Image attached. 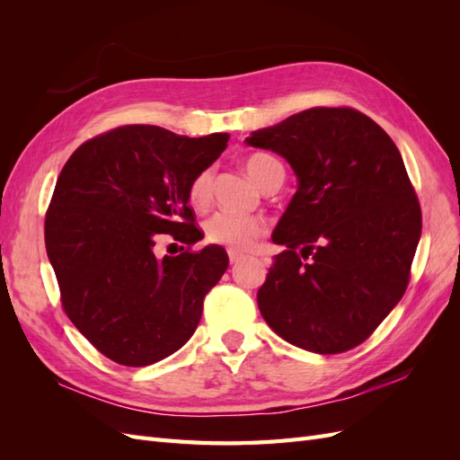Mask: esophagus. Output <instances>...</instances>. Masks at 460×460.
I'll list each match as a JSON object with an SVG mask.
<instances>
[{"mask_svg": "<svg viewBox=\"0 0 460 460\" xmlns=\"http://www.w3.org/2000/svg\"><path fill=\"white\" fill-rule=\"evenodd\" d=\"M228 257H230V262H232V264H235V262H240V261L243 259V253H238V252H234V249H230V252H228Z\"/></svg>", "mask_w": 460, "mask_h": 460, "instance_id": "obj_1", "label": "esophagus"}]
</instances>
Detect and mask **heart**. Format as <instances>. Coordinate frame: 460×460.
Segmentation results:
<instances>
[{
	"label": "heart",
	"instance_id": "heart-1",
	"mask_svg": "<svg viewBox=\"0 0 460 460\" xmlns=\"http://www.w3.org/2000/svg\"><path fill=\"white\" fill-rule=\"evenodd\" d=\"M274 157L267 153H255V155L247 157L245 161V172L253 180L257 186L262 184L272 166H278ZM213 193V169H203L196 178L191 180L188 196L190 203L198 208H203L211 201ZM264 225L262 220L252 215H235V213H217L207 220L205 235L208 242L225 245L234 249V252H243L249 249L259 235H262Z\"/></svg>",
	"mask_w": 460,
	"mask_h": 460
}]
</instances>
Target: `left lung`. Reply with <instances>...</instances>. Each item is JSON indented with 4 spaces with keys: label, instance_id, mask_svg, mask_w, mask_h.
<instances>
[{
    "label": "left lung",
    "instance_id": "obj_1",
    "mask_svg": "<svg viewBox=\"0 0 460 460\" xmlns=\"http://www.w3.org/2000/svg\"><path fill=\"white\" fill-rule=\"evenodd\" d=\"M284 157L297 191L278 220L257 303L267 324L318 355L349 351L409 284L422 215L401 153L349 107H313L245 137Z\"/></svg>",
    "mask_w": 460,
    "mask_h": 460
}]
</instances>
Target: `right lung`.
I'll list each match as a JSON object with an SVG mask.
<instances>
[{
  "instance_id": "add662e5",
  "label": "right lung",
  "mask_w": 460,
  "mask_h": 460,
  "mask_svg": "<svg viewBox=\"0 0 460 460\" xmlns=\"http://www.w3.org/2000/svg\"><path fill=\"white\" fill-rule=\"evenodd\" d=\"M228 140L132 124L82 144L63 166L46 215L48 257L66 316L119 365L147 367L178 351L228 269L220 245L155 255L161 234L203 240L188 190Z\"/></svg>"
}]
</instances>
